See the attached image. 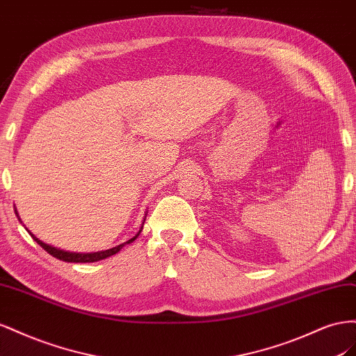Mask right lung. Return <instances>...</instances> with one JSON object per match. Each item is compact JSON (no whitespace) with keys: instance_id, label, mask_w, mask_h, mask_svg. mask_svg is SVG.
<instances>
[{"instance_id":"obj_1","label":"right lung","mask_w":356,"mask_h":356,"mask_svg":"<svg viewBox=\"0 0 356 356\" xmlns=\"http://www.w3.org/2000/svg\"><path fill=\"white\" fill-rule=\"evenodd\" d=\"M141 232V229L138 231ZM31 234V232H29ZM31 237L38 243L40 246H42L47 253H50V255L55 257L56 259H60V261H65V262H95V261H99V259H106L111 255H115V253H118L122 248H124L125 245H129V243H133L138 234L136 237H133L131 240H128L127 243H122V245L116 246V248H111V249H107V250H103V252H95V253H74V252H65V250H59L56 248H52L46 245V243L40 241L35 236L31 234Z\"/></svg>"}]
</instances>
